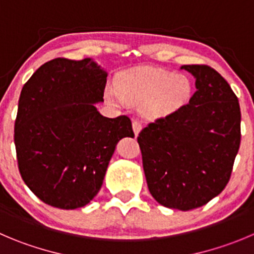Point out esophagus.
Instances as JSON below:
<instances>
[{
    "mask_svg": "<svg viewBox=\"0 0 254 254\" xmlns=\"http://www.w3.org/2000/svg\"><path fill=\"white\" fill-rule=\"evenodd\" d=\"M132 128H133L134 134H136V136H138V133L141 132V129H142V123L139 122V121L134 120L133 122H132Z\"/></svg>",
    "mask_w": 254,
    "mask_h": 254,
    "instance_id": "esophagus-1",
    "label": "esophagus"
}]
</instances>
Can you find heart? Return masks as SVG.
<instances>
[{
  "mask_svg": "<svg viewBox=\"0 0 254 254\" xmlns=\"http://www.w3.org/2000/svg\"><path fill=\"white\" fill-rule=\"evenodd\" d=\"M190 92L192 84L187 76L151 68L125 74L118 86L106 88L105 95L116 106L143 103V115L148 118H158L182 107Z\"/></svg>",
  "mask_w": 254,
  "mask_h": 254,
  "instance_id": "heart-1",
  "label": "heart"
}]
</instances>
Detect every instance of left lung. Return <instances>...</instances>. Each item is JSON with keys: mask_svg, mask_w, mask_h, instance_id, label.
Instances as JSON below:
<instances>
[{"mask_svg": "<svg viewBox=\"0 0 254 254\" xmlns=\"http://www.w3.org/2000/svg\"><path fill=\"white\" fill-rule=\"evenodd\" d=\"M195 78L187 105L149 123L137 137L144 176L162 206L190 211L228 183L241 143V108L228 82L206 64L181 67Z\"/></svg>", "mask_w": 254, "mask_h": 254, "instance_id": "left-lung-1", "label": "left lung"}]
</instances>
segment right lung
Masks as SVG:
<instances>
[{"instance_id":"right-lung-1","label":"right lung","mask_w":254,"mask_h":254,"mask_svg":"<svg viewBox=\"0 0 254 254\" xmlns=\"http://www.w3.org/2000/svg\"><path fill=\"white\" fill-rule=\"evenodd\" d=\"M107 72L93 60L55 59L23 86L14 122L21 177L41 201L61 209L86 206L101 190L116 144L133 137L127 116L108 118Z\"/></svg>"}]
</instances>
